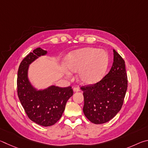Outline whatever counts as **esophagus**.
Returning a JSON list of instances; mask_svg holds the SVG:
<instances>
[{"mask_svg":"<svg viewBox=\"0 0 148 148\" xmlns=\"http://www.w3.org/2000/svg\"><path fill=\"white\" fill-rule=\"evenodd\" d=\"M80 88L79 87H74L73 88V91L75 92H79L80 91Z\"/></svg>","mask_w":148,"mask_h":148,"instance_id":"obj_1","label":"esophagus"}]
</instances>
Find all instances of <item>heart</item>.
Returning <instances> with one entry per match:
<instances>
[{
    "label": "heart",
    "instance_id": "1",
    "mask_svg": "<svg viewBox=\"0 0 148 148\" xmlns=\"http://www.w3.org/2000/svg\"><path fill=\"white\" fill-rule=\"evenodd\" d=\"M109 58L108 53L101 49L87 47L72 51L66 60L70 71L79 73V79L86 84L99 81L107 70Z\"/></svg>",
    "mask_w": 148,
    "mask_h": 148
}]
</instances>
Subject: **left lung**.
Instances as JSON below:
<instances>
[{
  "label": "left lung",
  "instance_id": "1",
  "mask_svg": "<svg viewBox=\"0 0 148 148\" xmlns=\"http://www.w3.org/2000/svg\"><path fill=\"white\" fill-rule=\"evenodd\" d=\"M114 62L108 74L100 81L81 87L83 91V112L95 124L109 121L122 107L127 89L125 61L114 49Z\"/></svg>",
  "mask_w": 148,
  "mask_h": 148
}]
</instances>
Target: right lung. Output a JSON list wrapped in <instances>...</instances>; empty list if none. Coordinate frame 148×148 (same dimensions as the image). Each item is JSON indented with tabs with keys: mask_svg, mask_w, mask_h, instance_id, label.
<instances>
[{
	"mask_svg": "<svg viewBox=\"0 0 148 148\" xmlns=\"http://www.w3.org/2000/svg\"><path fill=\"white\" fill-rule=\"evenodd\" d=\"M47 51L37 48L26 56L17 72V95L26 114L36 123L44 127L54 125L62 117L67 100L73 92L71 86H51L43 90H36L28 79L29 65Z\"/></svg>",
	"mask_w": 148,
	"mask_h": 148,
	"instance_id": "add662e5",
	"label": "right lung"
}]
</instances>
